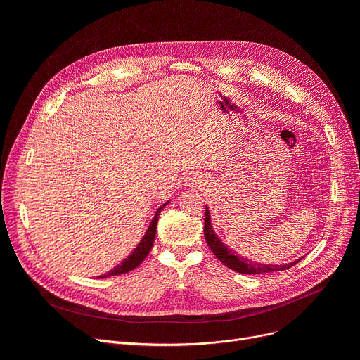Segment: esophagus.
Here are the masks:
<instances>
[{"label": "esophagus", "instance_id": "esophagus-1", "mask_svg": "<svg viewBox=\"0 0 360 360\" xmlns=\"http://www.w3.org/2000/svg\"><path fill=\"white\" fill-rule=\"evenodd\" d=\"M186 185L188 186H201L202 185V178L200 175L191 174L186 176Z\"/></svg>", "mask_w": 360, "mask_h": 360}]
</instances>
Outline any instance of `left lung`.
<instances>
[{
  "instance_id": "1",
  "label": "left lung",
  "mask_w": 360,
  "mask_h": 360,
  "mask_svg": "<svg viewBox=\"0 0 360 360\" xmlns=\"http://www.w3.org/2000/svg\"><path fill=\"white\" fill-rule=\"evenodd\" d=\"M204 236L207 240V245H209L213 254L224 264L226 267H229L231 270L240 273V274H264V273H273V271H283L293 267L295 264L300 261H292L286 264H264V262H257L251 261L248 258H243L238 255L233 250H231L228 245L221 242V239L216 235L213 224H212V216L209 205H205V221H204Z\"/></svg>"
}]
</instances>
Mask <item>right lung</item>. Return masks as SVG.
Instances as JSON below:
<instances>
[{
    "instance_id": "right-lung-1",
    "label": "right lung",
    "mask_w": 360,
    "mask_h": 360,
    "mask_svg": "<svg viewBox=\"0 0 360 360\" xmlns=\"http://www.w3.org/2000/svg\"><path fill=\"white\" fill-rule=\"evenodd\" d=\"M170 200H167L162 207H159L153 220H151L150 226L147 228V232L144 233L143 239L139 242L137 247L134 248V251H132L125 259H122L118 266L113 267L112 270H109L108 273L99 276L102 278H106V277H110V276H120V274H125L131 270H134L136 267H139L140 264L144 261V258L148 255L151 247H153V242H155V238H156V228H158V220H159V216H160V212L163 210V207L169 204Z\"/></svg>"
}]
</instances>
